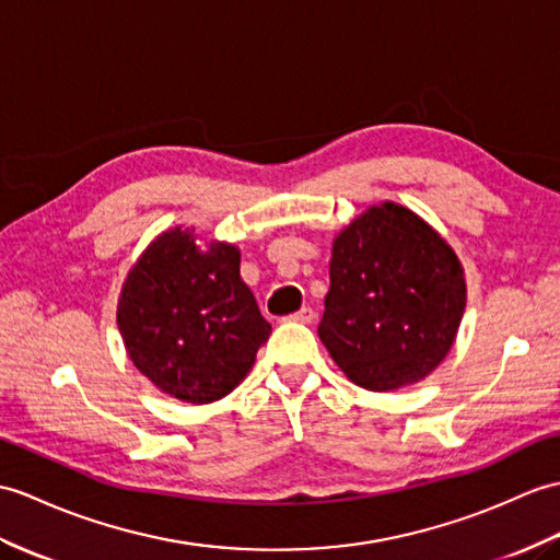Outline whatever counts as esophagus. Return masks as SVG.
Wrapping results in <instances>:
<instances>
[{
    "mask_svg": "<svg viewBox=\"0 0 560 560\" xmlns=\"http://www.w3.org/2000/svg\"><path fill=\"white\" fill-rule=\"evenodd\" d=\"M289 319H291V322H301V324H310L312 319H315V310H312V307H301V310H298L295 315H291Z\"/></svg>",
    "mask_w": 560,
    "mask_h": 560,
    "instance_id": "1",
    "label": "esophagus"
}]
</instances>
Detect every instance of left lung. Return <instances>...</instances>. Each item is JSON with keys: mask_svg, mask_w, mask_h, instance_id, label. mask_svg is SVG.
<instances>
[{"mask_svg": "<svg viewBox=\"0 0 560 560\" xmlns=\"http://www.w3.org/2000/svg\"><path fill=\"white\" fill-rule=\"evenodd\" d=\"M319 339L350 382L396 392L432 374L467 303L456 250L398 202L368 207L336 233Z\"/></svg>", "mask_w": 560, "mask_h": 560, "instance_id": "obj_1", "label": "left lung"}]
</instances>
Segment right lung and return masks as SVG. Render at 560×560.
Masks as SVG:
<instances>
[{
	"label": "right lung",
	"instance_id": "1",
	"mask_svg": "<svg viewBox=\"0 0 560 560\" xmlns=\"http://www.w3.org/2000/svg\"><path fill=\"white\" fill-rule=\"evenodd\" d=\"M126 353L162 394L192 406L229 396L255 365L271 324L241 279L233 243L162 231L128 269L116 303Z\"/></svg>",
	"mask_w": 560,
	"mask_h": 560
}]
</instances>
